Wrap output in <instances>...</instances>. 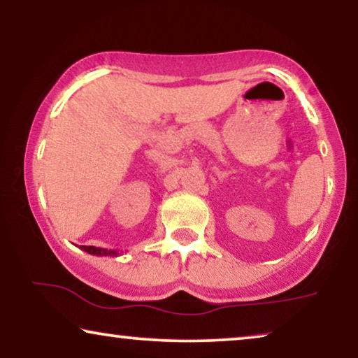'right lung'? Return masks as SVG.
Here are the masks:
<instances>
[{"label":"right lung","mask_w":358,"mask_h":358,"mask_svg":"<svg viewBox=\"0 0 358 358\" xmlns=\"http://www.w3.org/2000/svg\"><path fill=\"white\" fill-rule=\"evenodd\" d=\"M80 250L99 257H118L121 254L117 250H107V248H96V246H80Z\"/></svg>","instance_id":"add662e5"}]
</instances>
